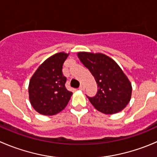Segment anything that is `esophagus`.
Masks as SVG:
<instances>
[{"mask_svg":"<svg viewBox=\"0 0 157 157\" xmlns=\"http://www.w3.org/2000/svg\"><path fill=\"white\" fill-rule=\"evenodd\" d=\"M79 90H81V91H83V90H85V87H84V85L83 84H81L80 86V87H79Z\"/></svg>","mask_w":157,"mask_h":157,"instance_id":"esophagus-1","label":"esophagus"}]
</instances>
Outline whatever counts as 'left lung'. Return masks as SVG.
<instances>
[{
    "instance_id": "left-lung-1",
    "label": "left lung",
    "mask_w": 157,
    "mask_h": 157,
    "mask_svg": "<svg viewBox=\"0 0 157 157\" xmlns=\"http://www.w3.org/2000/svg\"><path fill=\"white\" fill-rule=\"evenodd\" d=\"M78 57L97 83L96 96H87L92 105L105 114H115L122 110L131 99L132 88L117 63L100 53L79 52Z\"/></svg>"
}]
</instances>
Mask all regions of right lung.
Masks as SVG:
<instances>
[{"mask_svg": "<svg viewBox=\"0 0 157 157\" xmlns=\"http://www.w3.org/2000/svg\"><path fill=\"white\" fill-rule=\"evenodd\" d=\"M68 55L60 52L45 60L36 70L29 85L31 105L44 115L58 113L68 103L72 92L65 86L62 67Z\"/></svg>", "mask_w": 157, "mask_h": 157, "instance_id": "1", "label": "right lung"}]
</instances>
